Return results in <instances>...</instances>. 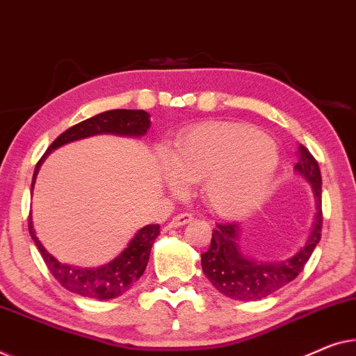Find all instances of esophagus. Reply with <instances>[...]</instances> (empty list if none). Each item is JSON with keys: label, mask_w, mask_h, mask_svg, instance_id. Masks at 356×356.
Instances as JSON below:
<instances>
[{"label": "esophagus", "mask_w": 356, "mask_h": 356, "mask_svg": "<svg viewBox=\"0 0 356 356\" xmlns=\"http://www.w3.org/2000/svg\"><path fill=\"white\" fill-rule=\"evenodd\" d=\"M192 219H193L192 213H187V211L179 213L177 216H174L172 221L169 222V227H180V226H184V224H187V222L192 221Z\"/></svg>", "instance_id": "obj_1"}]
</instances>
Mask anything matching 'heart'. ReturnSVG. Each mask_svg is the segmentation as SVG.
<instances>
[{
  "mask_svg": "<svg viewBox=\"0 0 356 356\" xmlns=\"http://www.w3.org/2000/svg\"><path fill=\"white\" fill-rule=\"evenodd\" d=\"M171 166L184 182H204L203 195L213 211L235 218L252 211L268 195L279 152L276 143L254 127L204 124L180 135Z\"/></svg>",
  "mask_w": 356,
  "mask_h": 356,
  "instance_id": "b5f03b06",
  "label": "heart"
}]
</instances>
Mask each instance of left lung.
<instances>
[{"mask_svg":"<svg viewBox=\"0 0 356 356\" xmlns=\"http://www.w3.org/2000/svg\"><path fill=\"white\" fill-rule=\"evenodd\" d=\"M295 171L302 174L312 184L314 198H316L318 213L307 243L287 261L258 263L247 259L240 253L237 245V224H216V229L213 230L211 245L208 252L202 254V268L209 282L226 297L242 300V302H254V300H261L274 293L280 287L292 282L303 271L313 250L321 240V171H319L316 159L303 145H300L298 148V163L295 164Z\"/></svg>","mask_w":356,"mask_h":356,"instance_id":"left-lung-1","label":"left lung"}]
</instances>
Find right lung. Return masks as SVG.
<instances>
[{
  "label": "right lung",
  "instance_id": "right-lung-1",
  "mask_svg": "<svg viewBox=\"0 0 356 356\" xmlns=\"http://www.w3.org/2000/svg\"><path fill=\"white\" fill-rule=\"evenodd\" d=\"M149 126H152V121H149V114L147 111H142V109H113V111L97 114V116L85 119V121L76 124V126L69 127L49 145L43 156L40 158L33 171L32 188L38 169L51 149L61 147L64 143L74 142V140L85 138L97 134H116L138 137V135L147 134ZM29 232L35 245H37L38 252L42 254L49 273L53 274L54 279L64 289H67L72 293L82 295V297L109 300L126 293L145 273L149 252H152V245L159 235V224H149V226L140 229L135 234V237L130 240L127 248L116 259H113L111 263L104 264L102 268L95 269L67 266V264L59 263L56 258H53L44 250L43 245L40 243L37 235H35L32 216H29Z\"/></svg>",
  "mask_w": 356,
  "mask_h": 356
}]
</instances>
